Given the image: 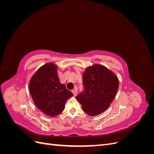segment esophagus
Masks as SVG:
<instances>
[{
  "label": "esophagus",
  "mask_w": 154,
  "mask_h": 154,
  "mask_svg": "<svg viewBox=\"0 0 154 154\" xmlns=\"http://www.w3.org/2000/svg\"><path fill=\"white\" fill-rule=\"evenodd\" d=\"M72 92L74 96H76L77 95V91L76 90H72Z\"/></svg>",
  "instance_id": "obj_1"
}]
</instances>
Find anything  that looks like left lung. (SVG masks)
Listing matches in <instances>:
<instances>
[{
  "label": "left lung",
  "instance_id": "obj_1",
  "mask_svg": "<svg viewBox=\"0 0 154 154\" xmlns=\"http://www.w3.org/2000/svg\"><path fill=\"white\" fill-rule=\"evenodd\" d=\"M84 91L76 98L83 111L91 116L98 115L109 108L118 92L119 80L106 67L95 64L83 73Z\"/></svg>",
  "mask_w": 154,
  "mask_h": 154
}]
</instances>
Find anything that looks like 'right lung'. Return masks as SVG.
Listing matches in <instances>:
<instances>
[{
  "mask_svg": "<svg viewBox=\"0 0 154 154\" xmlns=\"http://www.w3.org/2000/svg\"><path fill=\"white\" fill-rule=\"evenodd\" d=\"M29 89L37 108L50 117L61 113L67 100L73 96L60 82L57 66L51 62L40 67L32 75Z\"/></svg>",
  "mask_w": 154,
  "mask_h": 154,
  "instance_id": "obj_1",
  "label": "right lung"
}]
</instances>
